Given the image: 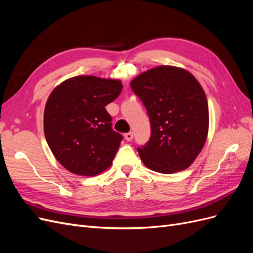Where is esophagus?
Returning a JSON list of instances; mask_svg holds the SVG:
<instances>
[{
    "label": "esophagus",
    "instance_id": "obj_1",
    "mask_svg": "<svg viewBox=\"0 0 253 253\" xmlns=\"http://www.w3.org/2000/svg\"><path fill=\"white\" fill-rule=\"evenodd\" d=\"M125 139L126 141H131L133 139V133L132 132H128V133L125 134Z\"/></svg>",
    "mask_w": 253,
    "mask_h": 253
}]
</instances>
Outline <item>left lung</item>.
I'll return each instance as SVG.
<instances>
[{
  "label": "left lung",
  "instance_id": "obj_1",
  "mask_svg": "<svg viewBox=\"0 0 253 253\" xmlns=\"http://www.w3.org/2000/svg\"><path fill=\"white\" fill-rule=\"evenodd\" d=\"M131 88L151 122L149 142L137 149L143 165L163 174L188 169L209 131L208 101L200 82L185 68L160 65L135 77Z\"/></svg>",
  "mask_w": 253,
  "mask_h": 253
}]
</instances>
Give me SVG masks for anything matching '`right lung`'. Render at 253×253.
Listing matches in <instances>:
<instances>
[{
	"mask_svg": "<svg viewBox=\"0 0 253 253\" xmlns=\"http://www.w3.org/2000/svg\"><path fill=\"white\" fill-rule=\"evenodd\" d=\"M121 89V80L83 75L64 80L50 93L44 109V134L67 171L96 176L112 166L122 136L112 129L105 106Z\"/></svg>",
	"mask_w": 253,
	"mask_h": 253,
	"instance_id": "add662e5",
	"label": "right lung"
}]
</instances>
